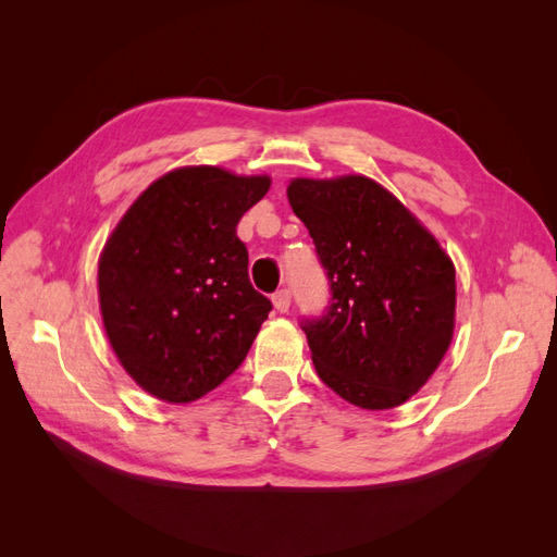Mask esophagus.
Returning <instances> with one entry per match:
<instances>
[{
  "mask_svg": "<svg viewBox=\"0 0 557 557\" xmlns=\"http://www.w3.org/2000/svg\"><path fill=\"white\" fill-rule=\"evenodd\" d=\"M272 301H274V307H276V311L285 313V311H288V309H290V290H278V293H274Z\"/></svg>",
  "mask_w": 557,
  "mask_h": 557,
  "instance_id": "esophagus-1",
  "label": "esophagus"
}]
</instances>
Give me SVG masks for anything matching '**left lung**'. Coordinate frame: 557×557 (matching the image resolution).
<instances>
[{
    "instance_id": "left-lung-1",
    "label": "left lung",
    "mask_w": 557,
    "mask_h": 557,
    "mask_svg": "<svg viewBox=\"0 0 557 557\" xmlns=\"http://www.w3.org/2000/svg\"><path fill=\"white\" fill-rule=\"evenodd\" d=\"M288 199L330 278L325 313L301 320L320 381L360 409L399 407L450 346V258L395 195L367 176L295 178Z\"/></svg>"
}]
</instances>
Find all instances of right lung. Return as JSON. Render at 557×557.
<instances>
[{
	"label": "right lung",
	"mask_w": 557,
	"mask_h": 557,
	"mask_svg": "<svg viewBox=\"0 0 557 557\" xmlns=\"http://www.w3.org/2000/svg\"><path fill=\"white\" fill-rule=\"evenodd\" d=\"M269 176L181 166L137 197L99 258L111 348L146 393L188 404L234 374L272 301L248 278L242 215Z\"/></svg>",
	"instance_id": "obj_1"
}]
</instances>
